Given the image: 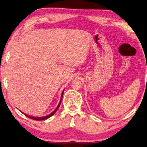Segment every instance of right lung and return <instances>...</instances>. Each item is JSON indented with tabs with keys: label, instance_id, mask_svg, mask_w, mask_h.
Masks as SVG:
<instances>
[{
	"label": "right lung",
	"instance_id": "add662e5",
	"mask_svg": "<svg viewBox=\"0 0 147 147\" xmlns=\"http://www.w3.org/2000/svg\"><path fill=\"white\" fill-rule=\"evenodd\" d=\"M63 92H64V90L63 91L62 94H61V100H60L59 104H58V106H57V108H56V109H55V110H54L53 111L52 113H50V114L47 115H46V116H44V117H32V116H30V115H26V114H25V113H24V114L26 116H27L28 117L30 118V119H34V120H37V121H41V120H44V119H48V118H49L50 117H51L52 115H53L55 114V113L56 111H57L58 108H59V106H60V104H61V100H62V98H63Z\"/></svg>",
	"mask_w": 147,
	"mask_h": 147
}]
</instances>
